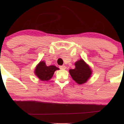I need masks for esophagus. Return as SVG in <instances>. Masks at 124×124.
<instances>
[{
  "label": "esophagus",
  "mask_w": 124,
  "mask_h": 124,
  "mask_svg": "<svg viewBox=\"0 0 124 124\" xmlns=\"http://www.w3.org/2000/svg\"><path fill=\"white\" fill-rule=\"evenodd\" d=\"M59 68L62 70H65L66 69V67L65 65H62V66H60Z\"/></svg>",
  "instance_id": "1"
}]
</instances>
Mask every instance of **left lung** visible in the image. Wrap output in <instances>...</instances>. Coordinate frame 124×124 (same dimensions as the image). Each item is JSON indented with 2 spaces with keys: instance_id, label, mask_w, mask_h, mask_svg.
I'll list each match as a JSON object with an SVG mask.
<instances>
[{
  "instance_id": "8db88e82",
  "label": "left lung",
  "mask_w": 124,
  "mask_h": 124,
  "mask_svg": "<svg viewBox=\"0 0 124 124\" xmlns=\"http://www.w3.org/2000/svg\"><path fill=\"white\" fill-rule=\"evenodd\" d=\"M75 65V69L69 70L71 78L78 84H84L91 77L92 74V69L83 59L76 61Z\"/></svg>"
}]
</instances>
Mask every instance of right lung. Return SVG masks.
Returning <instances> with one entry per match:
<instances>
[{
	"label": "right lung",
	"instance_id": "obj_1",
	"mask_svg": "<svg viewBox=\"0 0 124 124\" xmlns=\"http://www.w3.org/2000/svg\"><path fill=\"white\" fill-rule=\"evenodd\" d=\"M59 70L54 65L47 66L45 61H40L35 69L34 73L41 81H47L53 77L55 71Z\"/></svg>",
	"mask_w": 124,
	"mask_h": 124
}]
</instances>
